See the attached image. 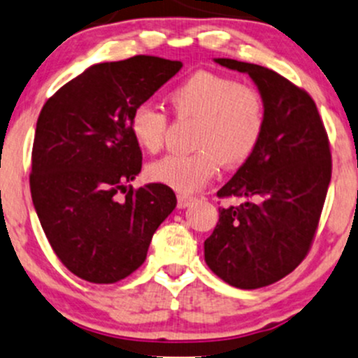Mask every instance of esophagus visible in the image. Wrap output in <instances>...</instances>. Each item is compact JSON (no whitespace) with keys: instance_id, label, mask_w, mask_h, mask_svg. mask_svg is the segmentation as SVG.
Returning a JSON list of instances; mask_svg holds the SVG:
<instances>
[{"instance_id":"esophagus-1","label":"esophagus","mask_w":358,"mask_h":358,"mask_svg":"<svg viewBox=\"0 0 358 358\" xmlns=\"http://www.w3.org/2000/svg\"><path fill=\"white\" fill-rule=\"evenodd\" d=\"M194 202H195V197H192V195H187V194H180L178 195V207H180V209H187V207H190Z\"/></svg>"}]
</instances>
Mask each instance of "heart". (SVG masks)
Returning <instances> with one entry per match:
<instances>
[{
	"mask_svg": "<svg viewBox=\"0 0 358 358\" xmlns=\"http://www.w3.org/2000/svg\"><path fill=\"white\" fill-rule=\"evenodd\" d=\"M170 101L182 117H197L192 155H168L149 164L152 182L190 194L206 185L219 170L246 163L260 144L266 125V105L255 86L226 74L197 71L170 92ZM131 134L141 148L159 151L168 119L151 103L137 105L131 115Z\"/></svg>",
	"mask_w": 358,
	"mask_h": 358,
	"instance_id": "obj_1",
	"label": "heart"
}]
</instances>
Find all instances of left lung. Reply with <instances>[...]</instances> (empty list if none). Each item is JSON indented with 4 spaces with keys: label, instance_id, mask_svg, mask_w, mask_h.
I'll list each match as a JSON object with an SVG mask.
<instances>
[{
    "label": "left lung",
    "instance_id": "obj_1",
    "mask_svg": "<svg viewBox=\"0 0 358 358\" xmlns=\"http://www.w3.org/2000/svg\"><path fill=\"white\" fill-rule=\"evenodd\" d=\"M246 73L266 105V125L253 156L217 192L245 199L219 209L203 243L209 268L238 289L280 280L308 255L331 180V152L313 98L275 71L214 59Z\"/></svg>",
    "mask_w": 358,
    "mask_h": 358
}]
</instances>
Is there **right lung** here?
Wrapping results in <instances>:
<instances>
[{"label":"right lung","instance_id":"obj_1","mask_svg":"<svg viewBox=\"0 0 358 358\" xmlns=\"http://www.w3.org/2000/svg\"><path fill=\"white\" fill-rule=\"evenodd\" d=\"M182 66L155 56L93 64L38 115L34 207L54 253L83 280L113 284L139 268L155 231L176 207L173 190L161 183L127 190L143 166L129 122Z\"/></svg>","mask_w":358,"mask_h":358}]
</instances>
